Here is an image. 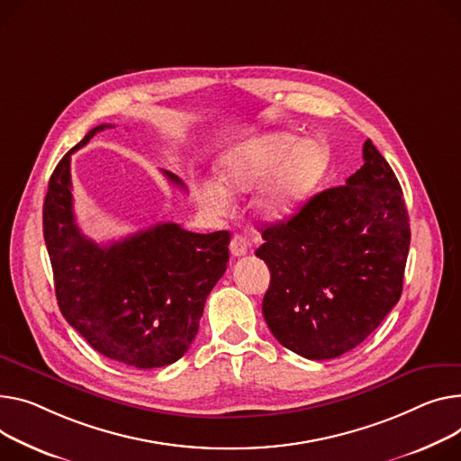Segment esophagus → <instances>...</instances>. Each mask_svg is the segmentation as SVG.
<instances>
[{"instance_id": "esophagus-1", "label": "esophagus", "mask_w": 461, "mask_h": 461, "mask_svg": "<svg viewBox=\"0 0 461 461\" xmlns=\"http://www.w3.org/2000/svg\"><path fill=\"white\" fill-rule=\"evenodd\" d=\"M230 252H231L233 258L247 256V252H249V242H247V239H244L242 235H235V237L231 239V242H230Z\"/></svg>"}]
</instances>
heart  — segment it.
<instances>
[{
  "mask_svg": "<svg viewBox=\"0 0 461 461\" xmlns=\"http://www.w3.org/2000/svg\"><path fill=\"white\" fill-rule=\"evenodd\" d=\"M331 165V151L324 140L298 142L293 133H268L250 139L221 158V187L205 183L198 189L200 205L222 214L230 207L228 194L258 189L272 176L270 187L258 200V211L268 222L284 221L324 181Z\"/></svg>",
  "mask_w": 461,
  "mask_h": 461,
  "instance_id": "b5f03b06",
  "label": "heart"
}]
</instances>
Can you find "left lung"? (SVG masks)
Returning <instances> with one entry per match:
<instances>
[{"label":"left lung","mask_w":461,"mask_h":461,"mask_svg":"<svg viewBox=\"0 0 461 461\" xmlns=\"http://www.w3.org/2000/svg\"><path fill=\"white\" fill-rule=\"evenodd\" d=\"M363 167L285 222L261 230L268 265L263 317L285 348L333 359L369 337L402 294L410 219L401 183L376 146Z\"/></svg>","instance_id":"left-lung-1"}]
</instances>
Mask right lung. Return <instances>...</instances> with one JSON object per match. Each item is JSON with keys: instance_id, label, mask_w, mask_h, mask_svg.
I'll return each mask as SVG.
<instances>
[{"instance_id": "1", "label": "right lung", "mask_w": 461, "mask_h": 461, "mask_svg": "<svg viewBox=\"0 0 461 461\" xmlns=\"http://www.w3.org/2000/svg\"><path fill=\"white\" fill-rule=\"evenodd\" d=\"M55 167L44 200V240L59 310L102 356L137 369L177 361L194 341L205 300L230 259V231L193 233L161 222L111 244L85 237L76 224L70 156ZM172 183H183L163 172Z\"/></svg>"}]
</instances>
